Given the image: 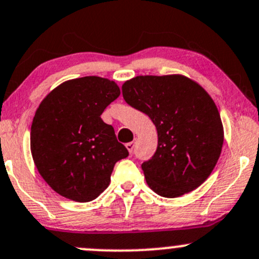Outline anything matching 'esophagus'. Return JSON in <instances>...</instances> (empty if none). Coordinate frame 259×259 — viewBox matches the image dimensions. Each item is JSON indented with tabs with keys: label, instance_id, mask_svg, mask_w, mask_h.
Returning a JSON list of instances; mask_svg holds the SVG:
<instances>
[{
	"label": "esophagus",
	"instance_id": "1",
	"mask_svg": "<svg viewBox=\"0 0 259 259\" xmlns=\"http://www.w3.org/2000/svg\"><path fill=\"white\" fill-rule=\"evenodd\" d=\"M125 148H126V149H127V151H129L130 154H132V152L134 151L135 144H134V143H127V144H125Z\"/></svg>",
	"mask_w": 259,
	"mask_h": 259
}]
</instances>
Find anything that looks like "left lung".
Wrapping results in <instances>:
<instances>
[{"label": "left lung", "instance_id": "obj_1", "mask_svg": "<svg viewBox=\"0 0 259 259\" xmlns=\"http://www.w3.org/2000/svg\"><path fill=\"white\" fill-rule=\"evenodd\" d=\"M130 107L145 113L157 130V149L143 162L146 184L162 197L194 191L221 155L223 125L213 99L181 74L139 75L121 87Z\"/></svg>", "mask_w": 259, "mask_h": 259}]
</instances>
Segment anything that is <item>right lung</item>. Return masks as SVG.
<instances>
[{
	"mask_svg": "<svg viewBox=\"0 0 259 259\" xmlns=\"http://www.w3.org/2000/svg\"><path fill=\"white\" fill-rule=\"evenodd\" d=\"M119 95L115 81L91 75L62 83L37 108L32 157L57 194L77 202L94 200L110 184L115 162L129 155L100 118Z\"/></svg>",
	"mask_w": 259,
	"mask_h": 259,
	"instance_id": "1",
	"label": "right lung"
}]
</instances>
